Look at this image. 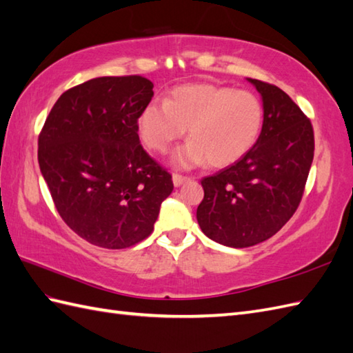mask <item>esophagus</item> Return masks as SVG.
<instances>
[{
  "label": "esophagus",
  "instance_id": "obj_1",
  "mask_svg": "<svg viewBox=\"0 0 353 353\" xmlns=\"http://www.w3.org/2000/svg\"><path fill=\"white\" fill-rule=\"evenodd\" d=\"M186 182H189V177L182 176V174H177V173L173 174V183H174V186H180V185H183Z\"/></svg>",
  "mask_w": 353,
  "mask_h": 353
}]
</instances>
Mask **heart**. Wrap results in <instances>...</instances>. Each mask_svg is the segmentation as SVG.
I'll use <instances>...</instances> for the list:
<instances>
[{
    "instance_id": "heart-1",
    "label": "heart",
    "mask_w": 353,
    "mask_h": 353,
    "mask_svg": "<svg viewBox=\"0 0 353 353\" xmlns=\"http://www.w3.org/2000/svg\"><path fill=\"white\" fill-rule=\"evenodd\" d=\"M264 126L261 98L231 86L192 83L176 88L164 103H150L139 117L144 144L165 153L188 128L189 140L173 157L179 168L227 167L255 146Z\"/></svg>"
}]
</instances>
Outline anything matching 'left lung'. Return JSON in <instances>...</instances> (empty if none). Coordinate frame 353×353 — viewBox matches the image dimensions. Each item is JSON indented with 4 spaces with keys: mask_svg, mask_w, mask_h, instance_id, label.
<instances>
[{
    "mask_svg": "<svg viewBox=\"0 0 353 353\" xmlns=\"http://www.w3.org/2000/svg\"><path fill=\"white\" fill-rule=\"evenodd\" d=\"M263 97L264 126L255 146L204 177L196 221L207 237L249 248L273 237L300 205L314 152L313 126L282 89L248 79Z\"/></svg>",
    "mask_w": 353,
    "mask_h": 353,
    "instance_id": "8db88e82",
    "label": "left lung"
}]
</instances>
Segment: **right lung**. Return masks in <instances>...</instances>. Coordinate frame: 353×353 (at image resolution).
<instances>
[{
  "instance_id": "add662e5",
  "label": "right lung",
  "mask_w": 353,
  "mask_h": 353,
  "mask_svg": "<svg viewBox=\"0 0 353 353\" xmlns=\"http://www.w3.org/2000/svg\"><path fill=\"white\" fill-rule=\"evenodd\" d=\"M152 97L146 77L90 79L65 90L43 125L41 174L62 221L90 245L125 249L149 237L173 192L139 139Z\"/></svg>"
}]
</instances>
